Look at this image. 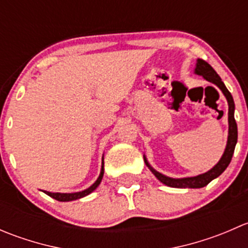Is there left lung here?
Listing matches in <instances>:
<instances>
[{
  "label": "left lung",
  "instance_id": "obj_1",
  "mask_svg": "<svg viewBox=\"0 0 248 248\" xmlns=\"http://www.w3.org/2000/svg\"><path fill=\"white\" fill-rule=\"evenodd\" d=\"M194 73L198 74V76H202L204 79H206L207 81L212 82V84L216 85L223 94L226 96L227 101H228V124H229V131H228V140H227V146L226 150H224L223 156L221 157L218 163L212 169H210L209 171L204 172V174L198 175V176L193 177H184V179H172V177H168L166 175L161 174L157 170H155L147 162L146 157L144 156L145 164L150 168V170L152 171V174L162 182V184L167 185L169 187H175V188H202V187L206 186L207 184L212 181L214 179L218 177L219 175L222 174L227 169V167L229 166L232 161V154H234L235 145H236L237 141V124L236 121H235L234 117V110H235V104L234 99H232V96L231 92L228 91V89L226 87V85L223 84L222 79L219 78L218 74L216 73L214 68L207 63L204 60L198 59L197 60L196 68H194Z\"/></svg>",
  "mask_w": 248,
  "mask_h": 248
}]
</instances>
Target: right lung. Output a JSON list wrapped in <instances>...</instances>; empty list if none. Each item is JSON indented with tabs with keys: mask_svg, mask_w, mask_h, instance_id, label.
Returning a JSON list of instances; mask_svg holds the SVG:
<instances>
[{
	"mask_svg": "<svg viewBox=\"0 0 248 248\" xmlns=\"http://www.w3.org/2000/svg\"><path fill=\"white\" fill-rule=\"evenodd\" d=\"M103 174H104V163L102 162V169H101V174H99L98 179H97L96 182H94L92 186H90L87 189H84V191L81 192H76V193H51V192H46V191H44V193L47 194L49 197H51V198L56 199V201L59 202L76 201V199H80L82 198V197H86L89 196L90 193H92V192L99 186V184H101L102 179H103Z\"/></svg>",
	"mask_w": 248,
	"mask_h": 248,
	"instance_id": "right-lung-1",
	"label": "right lung"
}]
</instances>
